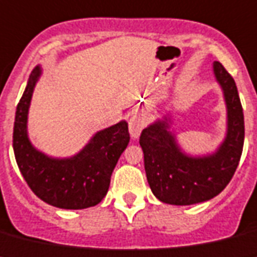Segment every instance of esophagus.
Segmentation results:
<instances>
[{
  "mask_svg": "<svg viewBox=\"0 0 257 257\" xmlns=\"http://www.w3.org/2000/svg\"><path fill=\"white\" fill-rule=\"evenodd\" d=\"M146 126V120L144 118L140 115V114H134L133 117L128 119V130H130V135L133 139H137L139 138L140 133Z\"/></svg>",
  "mask_w": 257,
  "mask_h": 257,
  "instance_id": "1",
  "label": "esophagus"
}]
</instances>
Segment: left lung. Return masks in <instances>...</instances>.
<instances>
[{
	"mask_svg": "<svg viewBox=\"0 0 257 257\" xmlns=\"http://www.w3.org/2000/svg\"><path fill=\"white\" fill-rule=\"evenodd\" d=\"M213 69L227 105L226 139L214 155L194 159L182 153L166 122H156L140 134L147 179L162 203L191 205L209 200L229 185L238 168L244 143L243 107L233 76L217 61Z\"/></svg>",
	"mask_w": 257,
	"mask_h": 257,
	"instance_id": "left-lung-1",
	"label": "left lung"
}]
</instances>
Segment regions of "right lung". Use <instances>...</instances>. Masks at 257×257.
Segmentation results:
<instances>
[{"mask_svg":"<svg viewBox=\"0 0 257 257\" xmlns=\"http://www.w3.org/2000/svg\"><path fill=\"white\" fill-rule=\"evenodd\" d=\"M40 67L32 71L17 106L13 148L18 168L28 187L45 203L63 209H85L104 199L119 156L130 142L128 126L119 122L100 131L88 146L71 159L47 157L31 146L27 114Z\"/></svg>","mask_w":257,"mask_h":257,"instance_id":"1","label":"right lung"}]
</instances>
